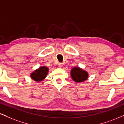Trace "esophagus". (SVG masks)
Masks as SVG:
<instances>
[{
    "label": "esophagus",
    "instance_id": "esophagus-1",
    "mask_svg": "<svg viewBox=\"0 0 124 124\" xmlns=\"http://www.w3.org/2000/svg\"><path fill=\"white\" fill-rule=\"evenodd\" d=\"M58 67H59V68H62V66H63V65H62V63H58Z\"/></svg>",
    "mask_w": 124,
    "mask_h": 124
}]
</instances>
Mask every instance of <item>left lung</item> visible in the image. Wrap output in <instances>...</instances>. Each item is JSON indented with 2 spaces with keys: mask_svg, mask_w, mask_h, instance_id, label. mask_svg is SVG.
Instances as JSON below:
<instances>
[{
  "mask_svg": "<svg viewBox=\"0 0 124 124\" xmlns=\"http://www.w3.org/2000/svg\"><path fill=\"white\" fill-rule=\"evenodd\" d=\"M70 75L73 80L76 83L85 81L88 77V74L86 71L78 67H74L71 69Z\"/></svg>",
  "mask_w": 124,
  "mask_h": 124,
  "instance_id": "left-lung-1",
  "label": "left lung"
}]
</instances>
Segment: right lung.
Instances as JSON below:
<instances>
[{
  "label": "right lung",
  "mask_w": 124,
  "mask_h": 124,
  "mask_svg": "<svg viewBox=\"0 0 124 124\" xmlns=\"http://www.w3.org/2000/svg\"><path fill=\"white\" fill-rule=\"evenodd\" d=\"M48 68L46 66H41L31 74V77L36 81H41L47 76Z\"/></svg>",
  "instance_id": "right-lung-1"
}]
</instances>
